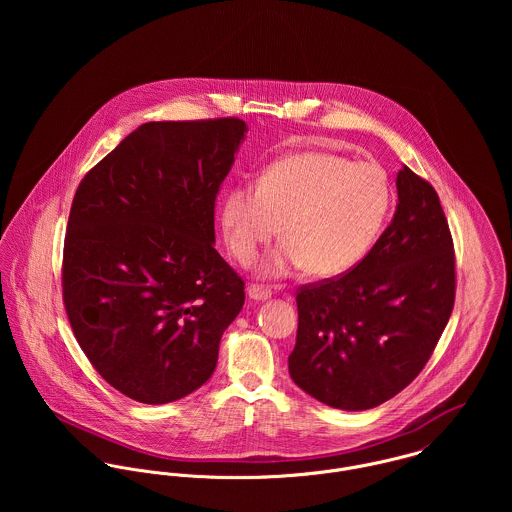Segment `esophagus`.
<instances>
[{
	"label": "esophagus",
	"instance_id": "obj_1",
	"mask_svg": "<svg viewBox=\"0 0 512 512\" xmlns=\"http://www.w3.org/2000/svg\"><path fill=\"white\" fill-rule=\"evenodd\" d=\"M248 297L252 301H266L272 297V292L268 288H262V286H250L248 288Z\"/></svg>",
	"mask_w": 512,
	"mask_h": 512
}]
</instances>
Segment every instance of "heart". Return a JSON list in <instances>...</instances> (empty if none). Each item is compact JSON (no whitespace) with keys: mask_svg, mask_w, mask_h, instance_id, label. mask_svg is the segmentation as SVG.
Here are the masks:
<instances>
[{"mask_svg":"<svg viewBox=\"0 0 512 512\" xmlns=\"http://www.w3.org/2000/svg\"><path fill=\"white\" fill-rule=\"evenodd\" d=\"M392 205L386 173L331 151H299L272 163L258 187L230 189L220 203V228L240 264H252L280 226L284 242L258 266L264 280L305 270L335 278L359 266Z\"/></svg>","mask_w":512,"mask_h":512,"instance_id":"b5f03b06","label":"heart"}]
</instances>
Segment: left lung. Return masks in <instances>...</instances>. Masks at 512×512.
Segmentation results:
<instances>
[{
  "instance_id": "1",
  "label": "left lung",
  "mask_w": 512,
  "mask_h": 512,
  "mask_svg": "<svg viewBox=\"0 0 512 512\" xmlns=\"http://www.w3.org/2000/svg\"><path fill=\"white\" fill-rule=\"evenodd\" d=\"M396 189L394 217L365 260L295 297L290 376L337 410H368L404 390L453 309V242L438 193L410 167L398 171Z\"/></svg>"
}]
</instances>
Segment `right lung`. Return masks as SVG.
Returning <instances> with one entry per match:
<instances>
[{"label": "right lung", "mask_w": 512, "mask_h": 512, "mask_svg": "<svg viewBox=\"0 0 512 512\" xmlns=\"http://www.w3.org/2000/svg\"><path fill=\"white\" fill-rule=\"evenodd\" d=\"M248 126L147 122L86 173L65 238L63 297L100 376L142 404L201 388L244 282L215 248V199Z\"/></svg>", "instance_id": "obj_1"}]
</instances>
